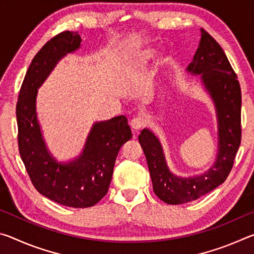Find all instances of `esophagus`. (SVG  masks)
<instances>
[{"label": "esophagus", "mask_w": 254, "mask_h": 254, "mask_svg": "<svg viewBox=\"0 0 254 254\" xmlns=\"http://www.w3.org/2000/svg\"><path fill=\"white\" fill-rule=\"evenodd\" d=\"M130 124H131V127L133 128V130L137 131L145 126V120L143 118H134V119H132Z\"/></svg>", "instance_id": "obj_1"}]
</instances>
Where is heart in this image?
<instances>
[{"label":"heart","mask_w":254,"mask_h":254,"mask_svg":"<svg viewBox=\"0 0 254 254\" xmlns=\"http://www.w3.org/2000/svg\"><path fill=\"white\" fill-rule=\"evenodd\" d=\"M151 56H152V53H151V51H148V53L144 55V58H145V59H148V58L151 57Z\"/></svg>","instance_id":"1"}]
</instances>
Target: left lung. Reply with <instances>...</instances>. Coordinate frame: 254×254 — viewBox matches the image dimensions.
I'll use <instances>...</instances> for the list:
<instances>
[{
  "instance_id": "obj_1",
  "label": "left lung",
  "mask_w": 254,
  "mask_h": 254,
  "mask_svg": "<svg viewBox=\"0 0 254 254\" xmlns=\"http://www.w3.org/2000/svg\"><path fill=\"white\" fill-rule=\"evenodd\" d=\"M187 70L201 75L216 106L218 153L207 173L195 178H180L169 171L157 136L148 128L142 130L139 142L147 158L153 191L161 200L171 205L195 200L224 183L233 168L242 136V95L238 76L222 47L204 29H201L198 49Z\"/></svg>"
}]
</instances>
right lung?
<instances>
[{
  "label": "right lung",
  "mask_w": 254,
  "mask_h": 254,
  "mask_svg": "<svg viewBox=\"0 0 254 254\" xmlns=\"http://www.w3.org/2000/svg\"><path fill=\"white\" fill-rule=\"evenodd\" d=\"M77 32L64 31L46 42L34 56L21 85L16 103L18 144L31 183L47 198L75 208L91 207L109 190L115 159L132 137L124 115L95 123L83 153L68 163L50 156L37 121V91L59 59L80 46Z\"/></svg>",
  "instance_id": "obj_1"
}]
</instances>
